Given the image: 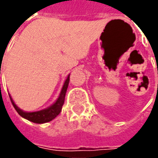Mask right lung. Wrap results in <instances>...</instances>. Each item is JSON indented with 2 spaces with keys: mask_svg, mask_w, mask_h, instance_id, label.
I'll return each instance as SVG.
<instances>
[{
  "mask_svg": "<svg viewBox=\"0 0 158 158\" xmlns=\"http://www.w3.org/2000/svg\"><path fill=\"white\" fill-rule=\"evenodd\" d=\"M69 75L68 76V78L66 79L64 85L62 86V91L60 93V96H59L58 99L56 100V102L52 106H49L48 108L41 110V111H39V112H34V113L23 112V110L19 109V107L16 106L15 103L13 102V101L11 98V96H10V99H11V102H12L14 108H15V110L18 112V113H19L20 116L24 118L28 119V120L31 121V122L35 123H47L52 121V119L55 118L56 117L61 113L62 105L64 103L66 91H67L68 86H69Z\"/></svg>",
  "mask_w": 158,
  "mask_h": 158,
  "instance_id": "obj_1",
  "label": "right lung"
}]
</instances>
